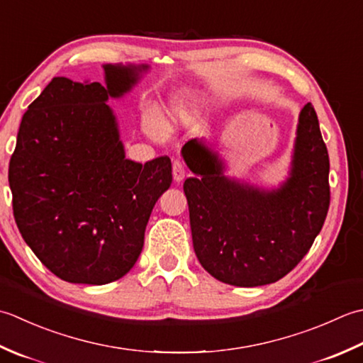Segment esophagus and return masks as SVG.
Here are the masks:
<instances>
[{
    "mask_svg": "<svg viewBox=\"0 0 363 363\" xmlns=\"http://www.w3.org/2000/svg\"><path fill=\"white\" fill-rule=\"evenodd\" d=\"M184 174H186V171H184V166L182 161H174L172 164V175H174V180L177 183H180L183 179H184Z\"/></svg>",
    "mask_w": 363,
    "mask_h": 363,
    "instance_id": "1",
    "label": "esophagus"
}]
</instances>
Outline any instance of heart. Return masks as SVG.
<instances>
[{
  "label": "heart",
  "mask_w": 363,
  "mask_h": 363,
  "mask_svg": "<svg viewBox=\"0 0 363 363\" xmlns=\"http://www.w3.org/2000/svg\"><path fill=\"white\" fill-rule=\"evenodd\" d=\"M202 105L203 100L199 97V95H183V97L174 101L172 109L162 117V121H158L157 117L147 116L143 122L144 131L152 139L162 140L166 138V130H171L177 127V125H180L182 122L196 117Z\"/></svg>",
  "instance_id": "1"
}]
</instances>
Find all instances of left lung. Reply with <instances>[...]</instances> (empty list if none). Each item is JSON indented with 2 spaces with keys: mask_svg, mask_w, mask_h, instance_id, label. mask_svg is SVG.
<instances>
[{
  "mask_svg": "<svg viewBox=\"0 0 363 363\" xmlns=\"http://www.w3.org/2000/svg\"><path fill=\"white\" fill-rule=\"evenodd\" d=\"M182 155L194 174L183 184L194 252L214 279L260 286L304 258L330 203L329 155L310 103L299 114L290 175L276 189L228 179L203 140H188Z\"/></svg>",
  "mask_w": 363,
  "mask_h": 363,
  "instance_id": "left-lung-1",
  "label": "left lung"
}]
</instances>
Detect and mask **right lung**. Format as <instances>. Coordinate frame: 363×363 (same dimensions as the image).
Wrapping results in <instances>:
<instances>
[{
    "mask_svg": "<svg viewBox=\"0 0 363 363\" xmlns=\"http://www.w3.org/2000/svg\"><path fill=\"white\" fill-rule=\"evenodd\" d=\"M105 86L56 77L23 114L9 162L13 218L35 257L70 284L105 285L135 266L169 157L125 158L106 101L131 91L149 65H103Z\"/></svg>",
    "mask_w": 363,
    "mask_h": 363,
    "instance_id": "right-lung-1",
    "label": "right lung"
}]
</instances>
